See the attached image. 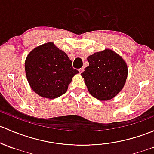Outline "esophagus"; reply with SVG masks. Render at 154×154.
Segmentation results:
<instances>
[{"label": "esophagus", "mask_w": 154, "mask_h": 154, "mask_svg": "<svg viewBox=\"0 0 154 154\" xmlns=\"http://www.w3.org/2000/svg\"><path fill=\"white\" fill-rule=\"evenodd\" d=\"M84 71V68H81V69H79V72H80V74H81V73L83 72Z\"/></svg>", "instance_id": "1"}]
</instances>
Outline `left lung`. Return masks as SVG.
I'll use <instances>...</instances> for the list:
<instances>
[{"label": "left lung", "instance_id": "obj_1", "mask_svg": "<svg viewBox=\"0 0 154 154\" xmlns=\"http://www.w3.org/2000/svg\"><path fill=\"white\" fill-rule=\"evenodd\" d=\"M87 66L81 74L91 95L101 101L116 97L123 88L128 66L123 58L110 48L88 56Z\"/></svg>", "mask_w": 154, "mask_h": 154}]
</instances>
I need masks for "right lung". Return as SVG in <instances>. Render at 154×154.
Segmentation results:
<instances>
[{"mask_svg":"<svg viewBox=\"0 0 154 154\" xmlns=\"http://www.w3.org/2000/svg\"><path fill=\"white\" fill-rule=\"evenodd\" d=\"M25 72L32 89L44 98L59 97L67 91L72 77L79 72L72 60L53 42L37 46L25 60Z\"/></svg>","mask_w":154,"mask_h":154,"instance_id":"obj_1","label":"right lung"}]
</instances>
